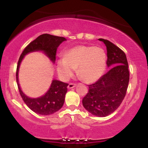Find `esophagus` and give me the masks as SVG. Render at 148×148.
<instances>
[{"label": "esophagus", "instance_id": "esophagus-1", "mask_svg": "<svg viewBox=\"0 0 148 148\" xmlns=\"http://www.w3.org/2000/svg\"><path fill=\"white\" fill-rule=\"evenodd\" d=\"M76 86V84H73V83H70V84H69L68 86H67V88H69V89H71V88H74Z\"/></svg>", "mask_w": 148, "mask_h": 148}]
</instances>
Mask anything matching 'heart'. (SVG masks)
<instances>
[{
  "instance_id": "1",
  "label": "heart",
  "mask_w": 148,
  "mask_h": 148,
  "mask_svg": "<svg viewBox=\"0 0 148 148\" xmlns=\"http://www.w3.org/2000/svg\"><path fill=\"white\" fill-rule=\"evenodd\" d=\"M106 54L101 47L77 46L67 51L58 60V72L61 78L68 79L78 67V74L86 82L97 81L106 68Z\"/></svg>"
}]
</instances>
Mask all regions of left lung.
I'll return each instance as SVG.
<instances>
[{
	"instance_id": "1",
	"label": "left lung",
	"mask_w": 148,
	"mask_h": 148,
	"mask_svg": "<svg viewBox=\"0 0 148 148\" xmlns=\"http://www.w3.org/2000/svg\"><path fill=\"white\" fill-rule=\"evenodd\" d=\"M106 47L107 62L111 67L95 84L83 99V106L92 114L106 117L120 106L127 93L130 81L128 62L125 52L104 39H99Z\"/></svg>"
}]
</instances>
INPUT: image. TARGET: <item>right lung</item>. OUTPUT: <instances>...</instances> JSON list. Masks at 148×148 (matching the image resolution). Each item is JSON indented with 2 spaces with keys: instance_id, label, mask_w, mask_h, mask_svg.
Wrapping results in <instances>:
<instances>
[{
  "instance_id": "add662e5",
  "label": "right lung",
  "mask_w": 148,
  "mask_h": 148,
  "mask_svg": "<svg viewBox=\"0 0 148 148\" xmlns=\"http://www.w3.org/2000/svg\"><path fill=\"white\" fill-rule=\"evenodd\" d=\"M66 39L49 34H42L31 42L23 51L18 59L16 67V79L18 91L22 99L32 111L40 115H51L59 111L64 104V97L67 91L68 84L53 80L47 92L41 97L32 99L25 95L20 88L18 81V72L22 59L28 53L35 51H44L53 62L56 60L57 48Z\"/></svg>"
}]
</instances>
